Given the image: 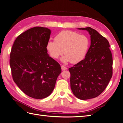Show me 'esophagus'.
Instances as JSON below:
<instances>
[{"label": "esophagus", "instance_id": "esophagus-1", "mask_svg": "<svg viewBox=\"0 0 123 123\" xmlns=\"http://www.w3.org/2000/svg\"><path fill=\"white\" fill-rule=\"evenodd\" d=\"M61 69H62V71H64V70H67V67H65L64 65H62L61 66Z\"/></svg>", "mask_w": 123, "mask_h": 123}]
</instances>
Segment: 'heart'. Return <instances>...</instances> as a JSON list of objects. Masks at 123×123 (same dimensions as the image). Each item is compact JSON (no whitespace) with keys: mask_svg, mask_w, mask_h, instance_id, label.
I'll use <instances>...</instances> for the list:
<instances>
[{"mask_svg":"<svg viewBox=\"0 0 123 123\" xmlns=\"http://www.w3.org/2000/svg\"><path fill=\"white\" fill-rule=\"evenodd\" d=\"M90 42L87 36L71 31H61L55 36V40H49L46 48L50 56L58 59L63 53V62L76 63L85 57Z\"/></svg>","mask_w":123,"mask_h":123,"instance_id":"obj_1","label":"heart"}]
</instances>
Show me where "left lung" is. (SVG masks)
Instances as JSON below:
<instances>
[{
	"instance_id": "1",
	"label": "left lung",
	"mask_w": 123,
	"mask_h": 123,
	"mask_svg": "<svg viewBox=\"0 0 123 123\" xmlns=\"http://www.w3.org/2000/svg\"><path fill=\"white\" fill-rule=\"evenodd\" d=\"M91 45L85 58L68 68L72 92L80 100L99 96L108 86L113 74V59L110 44L105 37L90 27Z\"/></svg>"
}]
</instances>
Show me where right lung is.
I'll use <instances>...</instances> for the list:
<instances>
[{"label": "right lung", "instance_id": "right-lung-1", "mask_svg": "<svg viewBox=\"0 0 123 123\" xmlns=\"http://www.w3.org/2000/svg\"><path fill=\"white\" fill-rule=\"evenodd\" d=\"M50 34L46 27L31 28L18 36L11 50L13 80L24 93L34 99L48 97L61 73L60 65L47 53Z\"/></svg>", "mask_w": 123, "mask_h": 123}]
</instances>
